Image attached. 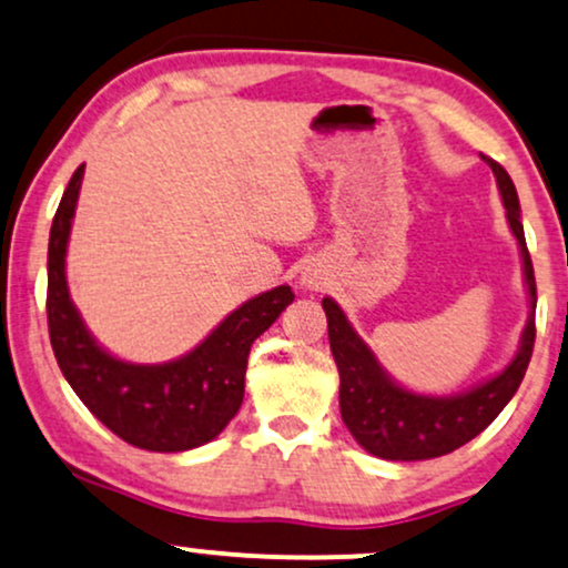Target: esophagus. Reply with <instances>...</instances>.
Listing matches in <instances>:
<instances>
[{
  "mask_svg": "<svg viewBox=\"0 0 568 568\" xmlns=\"http://www.w3.org/2000/svg\"><path fill=\"white\" fill-rule=\"evenodd\" d=\"M304 280H306V277H304ZM306 283H312V280H306Z\"/></svg>",
  "mask_w": 568,
  "mask_h": 568,
  "instance_id": "obj_1",
  "label": "esophagus"
}]
</instances>
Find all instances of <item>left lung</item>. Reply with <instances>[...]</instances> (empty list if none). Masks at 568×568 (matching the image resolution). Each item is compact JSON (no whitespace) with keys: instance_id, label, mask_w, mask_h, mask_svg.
I'll return each instance as SVG.
<instances>
[{"instance_id":"8db88e82","label":"left lung","mask_w":568,"mask_h":568,"mask_svg":"<svg viewBox=\"0 0 568 568\" xmlns=\"http://www.w3.org/2000/svg\"><path fill=\"white\" fill-rule=\"evenodd\" d=\"M481 159L489 163L497 176L508 224L514 230L518 248H521L524 277L531 304V314L526 320L521 336V349L500 375L457 396H423L407 392L384 373V367L367 349L365 341L352 331L341 306L333 298H323L327 338H331V352L341 375V418L367 453L384 457V460H428V457H442L463 447L503 413L510 396L521 386L526 367H529L537 333L535 266H531L529 248H526L514 180L497 161L487 159V155H481Z\"/></svg>"}]
</instances>
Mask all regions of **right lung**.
I'll return each instance as SVG.
<instances>
[{
  "instance_id": "right-lung-1",
  "label": "right lung",
  "mask_w": 568,
  "mask_h": 568,
  "mask_svg": "<svg viewBox=\"0 0 568 568\" xmlns=\"http://www.w3.org/2000/svg\"><path fill=\"white\" fill-rule=\"evenodd\" d=\"M84 163L68 182L50 230L47 325L54 359L89 413L150 453H182L222 434L245 392L251 344L293 302L288 285L251 298L193 352L163 365H132L100 349L68 296L65 248Z\"/></svg>"
}]
</instances>
